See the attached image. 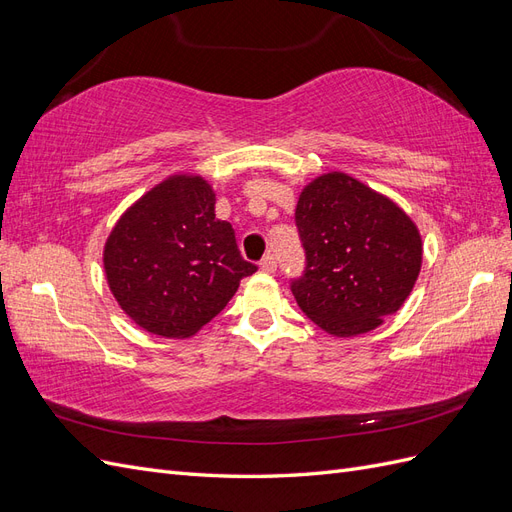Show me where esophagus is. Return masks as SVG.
<instances>
[{
	"mask_svg": "<svg viewBox=\"0 0 512 512\" xmlns=\"http://www.w3.org/2000/svg\"><path fill=\"white\" fill-rule=\"evenodd\" d=\"M260 269L265 273H273L277 269V262H275V256L273 254H267L265 258L260 260Z\"/></svg>",
	"mask_w": 512,
	"mask_h": 512,
	"instance_id": "34e87169",
	"label": "esophagus"
}]
</instances>
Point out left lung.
Returning a JSON list of instances; mask_svg holds the SVG:
<instances>
[{
  "instance_id": "obj_1",
  "label": "left lung",
  "mask_w": 512,
  "mask_h": 512,
  "mask_svg": "<svg viewBox=\"0 0 512 512\" xmlns=\"http://www.w3.org/2000/svg\"><path fill=\"white\" fill-rule=\"evenodd\" d=\"M294 222L305 271L290 290L303 314L335 337L374 331L410 297L423 241L391 198L346 173L305 185Z\"/></svg>"
}]
</instances>
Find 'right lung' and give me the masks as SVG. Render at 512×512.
<instances>
[{
	"instance_id": "1",
	"label": "right lung",
	"mask_w": 512,
	"mask_h": 512,
	"mask_svg": "<svg viewBox=\"0 0 512 512\" xmlns=\"http://www.w3.org/2000/svg\"><path fill=\"white\" fill-rule=\"evenodd\" d=\"M113 297L138 327L192 337L218 316L256 265L235 230L215 218V192L196 175H173L121 215L104 245Z\"/></svg>"
}]
</instances>
